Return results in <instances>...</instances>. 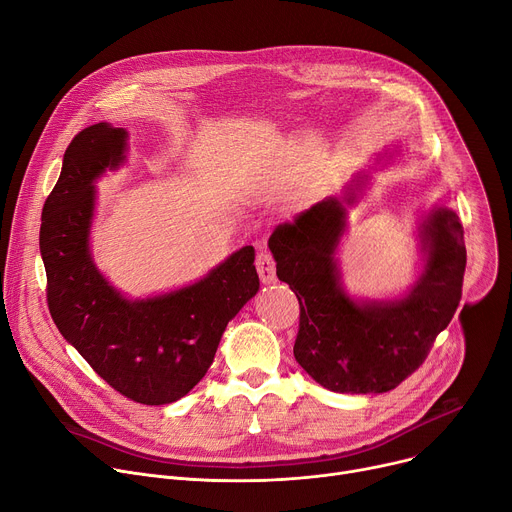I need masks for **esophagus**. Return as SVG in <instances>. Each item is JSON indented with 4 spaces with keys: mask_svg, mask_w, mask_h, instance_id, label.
I'll return each mask as SVG.
<instances>
[{
    "mask_svg": "<svg viewBox=\"0 0 512 512\" xmlns=\"http://www.w3.org/2000/svg\"><path fill=\"white\" fill-rule=\"evenodd\" d=\"M256 270L260 274L262 285H270V283L277 281V266H274V260H272L270 252H266V250L258 252V256H256Z\"/></svg>",
    "mask_w": 512,
    "mask_h": 512,
    "instance_id": "34e87169",
    "label": "esophagus"
}]
</instances>
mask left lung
<instances>
[{"label": "left lung", "instance_id": "1", "mask_svg": "<svg viewBox=\"0 0 512 512\" xmlns=\"http://www.w3.org/2000/svg\"><path fill=\"white\" fill-rule=\"evenodd\" d=\"M369 186V172H359L338 196H326L293 223L279 225L268 240L277 277L291 287L301 307L295 361L313 381L336 393H385L398 387L420 367L461 299L463 227L445 205L422 211L416 223L422 264L408 289L385 297L348 291L338 250L348 229V209L359 205Z\"/></svg>", "mask_w": 512, "mask_h": 512}]
</instances>
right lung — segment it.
I'll return each mask as SVG.
<instances>
[{
	"mask_svg": "<svg viewBox=\"0 0 512 512\" xmlns=\"http://www.w3.org/2000/svg\"><path fill=\"white\" fill-rule=\"evenodd\" d=\"M129 131L98 123L69 143L43 207L41 256L55 326L123 396L172 404L211 367L221 336L258 293L254 248L244 246L203 279L149 297H127L92 256L98 180L127 164Z\"/></svg>",
	"mask_w": 512,
	"mask_h": 512,
	"instance_id": "right-lung-1",
	"label": "right lung"
}]
</instances>
